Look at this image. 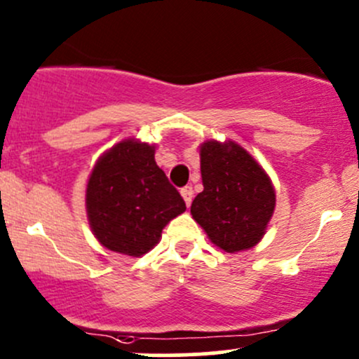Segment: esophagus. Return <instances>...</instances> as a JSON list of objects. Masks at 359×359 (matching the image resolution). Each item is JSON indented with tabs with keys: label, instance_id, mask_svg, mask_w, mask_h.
<instances>
[{
	"label": "esophagus",
	"instance_id": "1",
	"mask_svg": "<svg viewBox=\"0 0 359 359\" xmlns=\"http://www.w3.org/2000/svg\"><path fill=\"white\" fill-rule=\"evenodd\" d=\"M180 194H182V198H184V201H186L187 206H191L192 198H194V191H192V187L191 186L182 187V189H180Z\"/></svg>",
	"mask_w": 359,
	"mask_h": 359
}]
</instances>
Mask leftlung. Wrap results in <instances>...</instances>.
<instances>
[{
  "label": "left lung",
  "instance_id": "left-lung-1",
  "mask_svg": "<svg viewBox=\"0 0 359 359\" xmlns=\"http://www.w3.org/2000/svg\"><path fill=\"white\" fill-rule=\"evenodd\" d=\"M199 155L204 189L192 201V218L222 250L252 249L262 240L274 212L269 175L233 141H204Z\"/></svg>",
  "mask_w": 359,
  "mask_h": 359
}]
</instances>
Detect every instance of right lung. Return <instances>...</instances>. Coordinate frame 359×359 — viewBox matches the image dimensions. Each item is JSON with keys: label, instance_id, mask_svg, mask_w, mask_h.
I'll use <instances>...</instances> for the list:
<instances>
[{"label": "right lung", "instance_id": "add662e5", "mask_svg": "<svg viewBox=\"0 0 359 359\" xmlns=\"http://www.w3.org/2000/svg\"><path fill=\"white\" fill-rule=\"evenodd\" d=\"M86 216L105 249L124 255L151 250L186 203L155 161V147L124 140L97 160L86 184Z\"/></svg>", "mask_w": 359, "mask_h": 359}]
</instances>
